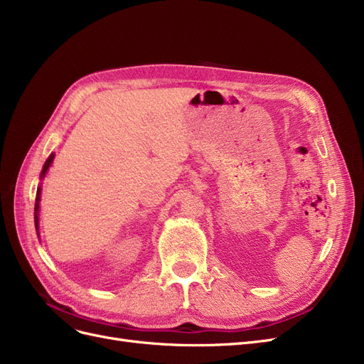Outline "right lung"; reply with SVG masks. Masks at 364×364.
Here are the masks:
<instances>
[{
  "label": "right lung",
  "mask_w": 364,
  "mask_h": 364,
  "mask_svg": "<svg viewBox=\"0 0 364 364\" xmlns=\"http://www.w3.org/2000/svg\"><path fill=\"white\" fill-rule=\"evenodd\" d=\"M53 159H54V155H50L48 159L46 161V164H43L41 178H43V176H46V173H47L48 167L51 165ZM39 200H41V186H39L38 191H36V203H35V225H36V230H38V228H39V217H38V213H39Z\"/></svg>",
  "instance_id": "right-lung-1"
}]
</instances>
